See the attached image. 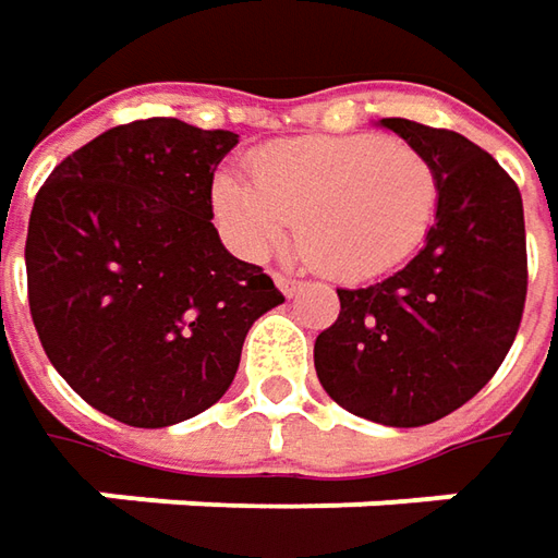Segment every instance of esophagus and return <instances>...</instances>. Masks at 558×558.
<instances>
[{
	"label": "esophagus",
	"instance_id": "34e87169",
	"mask_svg": "<svg viewBox=\"0 0 558 558\" xmlns=\"http://www.w3.org/2000/svg\"><path fill=\"white\" fill-rule=\"evenodd\" d=\"M272 279H276V286H279V291H282L286 298H294L298 291L304 289V282H301V279H291V276H282V272H276Z\"/></svg>",
	"mask_w": 558,
	"mask_h": 558
}]
</instances>
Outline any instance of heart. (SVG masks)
Listing matches in <instances>:
<instances>
[{"label":"heart","mask_w":558,"mask_h":558,"mask_svg":"<svg viewBox=\"0 0 558 558\" xmlns=\"http://www.w3.org/2000/svg\"><path fill=\"white\" fill-rule=\"evenodd\" d=\"M254 180L220 170L214 210L247 257L294 239L338 282H366L407 264L438 210V173L413 145L381 136L276 142L254 155Z\"/></svg>","instance_id":"obj_1"}]
</instances>
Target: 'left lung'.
<instances>
[{"instance_id": "obj_1", "label": "left lung", "mask_w": 558, "mask_h": 558, "mask_svg": "<svg viewBox=\"0 0 558 558\" xmlns=\"http://www.w3.org/2000/svg\"><path fill=\"white\" fill-rule=\"evenodd\" d=\"M378 126L438 173V210L416 257L366 289H338L313 366L338 407L391 428L450 416L509 354L527 291L519 185L453 130L385 118Z\"/></svg>"}]
</instances>
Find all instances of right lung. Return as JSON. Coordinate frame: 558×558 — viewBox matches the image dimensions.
I'll return each mask as SVG.
<instances>
[{
  "label": "right lung",
  "mask_w": 558,
  "mask_h": 558,
  "mask_svg": "<svg viewBox=\"0 0 558 558\" xmlns=\"http://www.w3.org/2000/svg\"><path fill=\"white\" fill-rule=\"evenodd\" d=\"M229 130L148 118L52 170L27 229L31 316L58 375L98 413L167 428L232 385L254 319L286 298L214 229Z\"/></svg>",
  "instance_id": "right-lung-1"
}]
</instances>
